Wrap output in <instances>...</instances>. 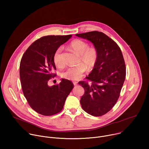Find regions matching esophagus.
Returning <instances> with one entry per match:
<instances>
[{
    "label": "esophagus",
    "mask_w": 149,
    "mask_h": 149,
    "mask_svg": "<svg viewBox=\"0 0 149 149\" xmlns=\"http://www.w3.org/2000/svg\"><path fill=\"white\" fill-rule=\"evenodd\" d=\"M73 84H74V86H77V82H74Z\"/></svg>",
    "instance_id": "34e87169"
}]
</instances>
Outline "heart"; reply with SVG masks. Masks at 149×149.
Returning <instances> with one entry per match:
<instances>
[{"label": "heart", "mask_w": 149, "mask_h": 149, "mask_svg": "<svg viewBox=\"0 0 149 149\" xmlns=\"http://www.w3.org/2000/svg\"><path fill=\"white\" fill-rule=\"evenodd\" d=\"M70 47L77 54L79 55V61L82 63L67 67L62 71L61 76L67 79L77 80L83 75L86 71V67L87 69L91 70L95 66L97 59V52L94 48H88V44L80 39L72 41ZM62 51V47H59L55 51L53 56L55 65L58 67L63 65Z\"/></svg>", "instance_id": "heart-1"}]
</instances>
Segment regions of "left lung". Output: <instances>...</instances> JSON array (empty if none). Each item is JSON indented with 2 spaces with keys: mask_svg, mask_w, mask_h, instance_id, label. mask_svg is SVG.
Returning a JSON list of instances; mask_svg holds the SVG:
<instances>
[{
  "mask_svg": "<svg viewBox=\"0 0 149 149\" xmlns=\"http://www.w3.org/2000/svg\"><path fill=\"white\" fill-rule=\"evenodd\" d=\"M75 36L90 41L97 52L95 65L86 77L92 83L78 82L85 90L80 103L89 114L101 116L114 107L120 96L126 74L123 56L118 45L102 32L93 31Z\"/></svg>",
  "mask_w": 149,
  "mask_h": 149,
  "instance_id": "1",
  "label": "left lung"
}]
</instances>
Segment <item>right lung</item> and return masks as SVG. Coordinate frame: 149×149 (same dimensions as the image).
<instances>
[{"label":"right lung","instance_id":"obj_1","mask_svg":"<svg viewBox=\"0 0 149 149\" xmlns=\"http://www.w3.org/2000/svg\"><path fill=\"white\" fill-rule=\"evenodd\" d=\"M72 37L49 35L35 40L21 59L19 74L25 97L31 107L43 116L60 112L67 97L74 88L69 80L62 79L55 86H49L48 81L55 76L53 56L55 51Z\"/></svg>","mask_w":149,"mask_h":149}]
</instances>
